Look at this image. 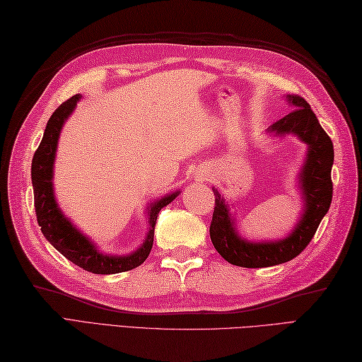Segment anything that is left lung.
<instances>
[{"instance_id":"left-lung-1","label":"left lung","mask_w":362,"mask_h":362,"mask_svg":"<svg viewBox=\"0 0 362 362\" xmlns=\"http://www.w3.org/2000/svg\"><path fill=\"white\" fill-rule=\"evenodd\" d=\"M284 98L292 107V112L269 126L266 132L279 138L294 135L306 144L305 161L297 177L298 194L303 204L302 213L294 228L281 240L250 241L238 232L236 216L230 211V204L216 188H213L214 211L210 238L214 249L230 264L269 267L288 263L310 244L332 205V168L334 160L332 138L322 129L316 115L303 98L294 95Z\"/></svg>"}]
</instances>
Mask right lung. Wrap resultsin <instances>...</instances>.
<instances>
[{"mask_svg":"<svg viewBox=\"0 0 362 362\" xmlns=\"http://www.w3.org/2000/svg\"><path fill=\"white\" fill-rule=\"evenodd\" d=\"M79 99L81 95H76L57 107L56 112L51 115L42 143L34 153L30 177H33L37 222L40 226L43 236L49 241L52 247L62 253L71 263L93 274L109 275L126 272L140 266L148 258L152 249L153 228H156L158 213L163 206L171 204L180 194V191L177 189L174 193L166 194L148 205L146 216H148L149 230L146 233L143 244L136 250L127 253V255H110V253H103L99 250L98 245L87 235H83L60 210L52 187L54 161H56L60 132H62L65 121L74 112Z\"/></svg>","mask_w":362,"mask_h":362,"instance_id":"right-lung-1","label":"right lung"}]
</instances>
